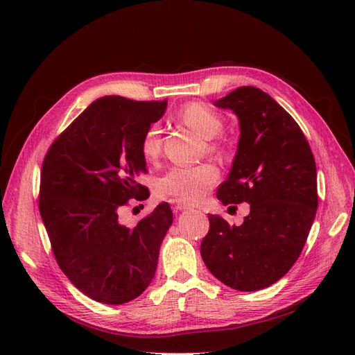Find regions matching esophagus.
<instances>
[{"mask_svg":"<svg viewBox=\"0 0 355 355\" xmlns=\"http://www.w3.org/2000/svg\"><path fill=\"white\" fill-rule=\"evenodd\" d=\"M175 209H176V211H184V210H191V207L188 206V204H185V202H182V201H176V202H175Z\"/></svg>","mask_w":355,"mask_h":355,"instance_id":"obj_1","label":"esophagus"}]
</instances>
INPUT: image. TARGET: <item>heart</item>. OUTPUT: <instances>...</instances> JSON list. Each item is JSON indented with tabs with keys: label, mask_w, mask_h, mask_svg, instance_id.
I'll return each mask as SVG.
<instances>
[{
	"label": "heart",
	"mask_w": 355,
	"mask_h": 355,
	"mask_svg": "<svg viewBox=\"0 0 355 355\" xmlns=\"http://www.w3.org/2000/svg\"><path fill=\"white\" fill-rule=\"evenodd\" d=\"M179 120L196 130L204 139L216 137L223 123L220 116L202 103H191L179 112ZM214 151L213 145L209 146ZM141 151L145 159L155 161L161 154V127L154 123L145 132ZM219 180L216 166L204 163L198 166H175L157 180V194L161 198H173L188 204H197L204 200L207 192Z\"/></svg>",
	"instance_id": "heart-1"
}]
</instances>
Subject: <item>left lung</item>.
<instances>
[{
	"mask_svg": "<svg viewBox=\"0 0 355 355\" xmlns=\"http://www.w3.org/2000/svg\"><path fill=\"white\" fill-rule=\"evenodd\" d=\"M214 105L240 121L218 198L225 206L249 202L250 213L240 227L209 214L201 257L223 284L254 292L284 277L304 249L318 206L315 159L292 115L261 89L239 87Z\"/></svg>",
	"mask_w": 355,
	"mask_h": 355,
	"instance_id": "1",
	"label": "left lung"
}]
</instances>
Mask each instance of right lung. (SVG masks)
Segmentation results:
<instances>
[{"label": "right lung", "instance_id": "1", "mask_svg": "<svg viewBox=\"0 0 355 355\" xmlns=\"http://www.w3.org/2000/svg\"><path fill=\"white\" fill-rule=\"evenodd\" d=\"M167 108L103 96L83 111L47 151L41 170L40 213L58 265L93 300L121 305L155 275L159 245L173 222L167 202L133 227L120 222L130 198L146 200L141 142Z\"/></svg>", "mask_w": 355, "mask_h": 355}]
</instances>
